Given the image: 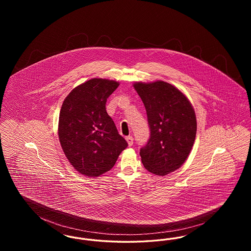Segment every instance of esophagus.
Segmentation results:
<instances>
[{
  "label": "esophagus",
  "instance_id": "1",
  "mask_svg": "<svg viewBox=\"0 0 251 251\" xmlns=\"http://www.w3.org/2000/svg\"><path fill=\"white\" fill-rule=\"evenodd\" d=\"M126 140H127V142H128L129 147H131V146L133 145V138H132V136H128V137H126Z\"/></svg>",
  "mask_w": 251,
  "mask_h": 251
}]
</instances>
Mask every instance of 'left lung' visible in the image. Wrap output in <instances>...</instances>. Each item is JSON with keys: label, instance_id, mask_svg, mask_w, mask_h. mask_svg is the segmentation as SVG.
I'll list each match as a JSON object with an SVG mask.
<instances>
[{"label": "left lung", "instance_id": "obj_1", "mask_svg": "<svg viewBox=\"0 0 251 251\" xmlns=\"http://www.w3.org/2000/svg\"><path fill=\"white\" fill-rule=\"evenodd\" d=\"M146 108L151 136L141 148L144 167L158 176L175 171L191 151L197 120L188 99L174 85L163 81L135 83Z\"/></svg>", "mask_w": 251, "mask_h": 251}]
</instances>
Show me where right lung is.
<instances>
[{"mask_svg": "<svg viewBox=\"0 0 251 251\" xmlns=\"http://www.w3.org/2000/svg\"><path fill=\"white\" fill-rule=\"evenodd\" d=\"M119 85L107 79H91L75 87L62 104L60 144L72 167L85 176L109 171L128 146L105 107Z\"/></svg>", "mask_w": 251, "mask_h": 251, "instance_id": "1", "label": "right lung"}]
</instances>
